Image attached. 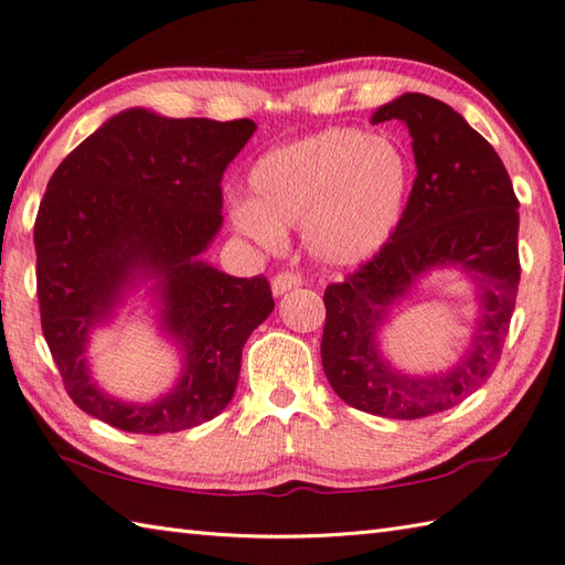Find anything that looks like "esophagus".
<instances>
[{
    "label": "esophagus",
    "mask_w": 565,
    "mask_h": 565,
    "mask_svg": "<svg viewBox=\"0 0 565 565\" xmlns=\"http://www.w3.org/2000/svg\"><path fill=\"white\" fill-rule=\"evenodd\" d=\"M300 284V277L298 274H294V271H279L277 277L271 279V291H274V296H284V294H288V291H294V288H298Z\"/></svg>",
    "instance_id": "esophagus-1"
}]
</instances>
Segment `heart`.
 <instances>
[{"label":"heart","instance_id":"1","mask_svg":"<svg viewBox=\"0 0 565 565\" xmlns=\"http://www.w3.org/2000/svg\"><path fill=\"white\" fill-rule=\"evenodd\" d=\"M414 163L399 141L359 127H330L262 153L247 173L250 200L235 228L265 245L300 226L306 250L330 267L373 259L399 231Z\"/></svg>","mask_w":565,"mask_h":565}]
</instances>
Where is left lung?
Returning a JSON list of instances; mask_svg holds the SVG:
<instances>
[{
  "label": "left lung",
  "mask_w": 565,
  "mask_h": 565,
  "mask_svg": "<svg viewBox=\"0 0 565 565\" xmlns=\"http://www.w3.org/2000/svg\"><path fill=\"white\" fill-rule=\"evenodd\" d=\"M399 120L412 135L416 180L395 238L344 281L324 291L322 369L353 409L385 418H422L467 399L493 373L508 337L520 284L518 196L491 143L450 105L402 94L371 122ZM460 268L476 284L478 324L448 372H397L379 334L418 278Z\"/></svg>",
  "instance_id": "obj_1"
}]
</instances>
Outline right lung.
<instances>
[{
  "mask_svg": "<svg viewBox=\"0 0 565 565\" xmlns=\"http://www.w3.org/2000/svg\"><path fill=\"white\" fill-rule=\"evenodd\" d=\"M255 129L253 120H175L129 108L52 173L33 231L38 300L45 342L78 409L127 433H175L228 406L243 347L274 298L262 274L231 277L202 253L223 223V170ZM147 282L183 369L153 403H122L89 375L87 342Z\"/></svg>",
  "mask_w": 565,
  "mask_h": 565,
  "instance_id": "right-lung-1",
  "label": "right lung"
}]
</instances>
